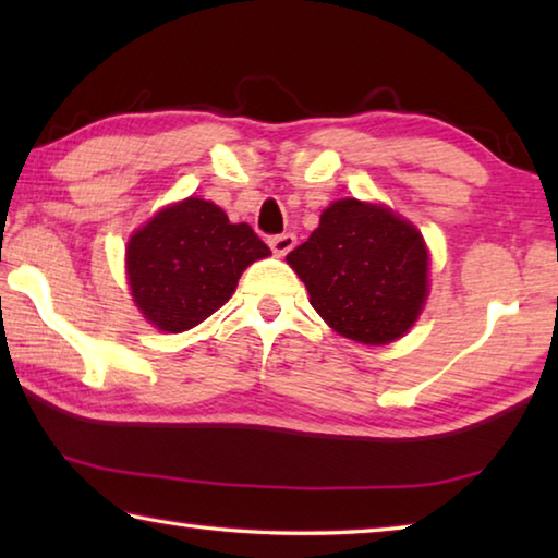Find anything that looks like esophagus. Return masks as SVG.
I'll list each match as a JSON object with an SVG mask.
<instances>
[{"label": "esophagus", "mask_w": 558, "mask_h": 558, "mask_svg": "<svg viewBox=\"0 0 558 558\" xmlns=\"http://www.w3.org/2000/svg\"><path fill=\"white\" fill-rule=\"evenodd\" d=\"M295 243H298V239L292 233H280V235H272L270 239V248H272V253H276V256H288V253L295 248Z\"/></svg>", "instance_id": "34e87169"}]
</instances>
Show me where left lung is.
<instances>
[{
    "instance_id": "8db88e82",
    "label": "left lung",
    "mask_w": 558,
    "mask_h": 558,
    "mask_svg": "<svg viewBox=\"0 0 558 558\" xmlns=\"http://www.w3.org/2000/svg\"><path fill=\"white\" fill-rule=\"evenodd\" d=\"M325 323L362 344H389L428 298V248L411 221L381 204L339 199L310 239L288 253Z\"/></svg>"
}]
</instances>
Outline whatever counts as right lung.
<instances>
[{"label": "right lung", "mask_w": 558, "mask_h": 558, "mask_svg": "<svg viewBox=\"0 0 558 558\" xmlns=\"http://www.w3.org/2000/svg\"><path fill=\"white\" fill-rule=\"evenodd\" d=\"M270 256L248 223L189 196L165 206L125 248L130 292L140 313L162 332H186L233 295L241 272Z\"/></svg>", "instance_id": "1"}]
</instances>
